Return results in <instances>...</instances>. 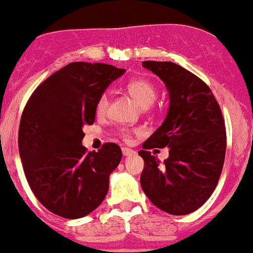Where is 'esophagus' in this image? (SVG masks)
<instances>
[{
	"instance_id": "obj_1",
	"label": "esophagus",
	"mask_w": 253,
	"mask_h": 253,
	"mask_svg": "<svg viewBox=\"0 0 253 253\" xmlns=\"http://www.w3.org/2000/svg\"><path fill=\"white\" fill-rule=\"evenodd\" d=\"M122 153H123V156H131L132 153H134V151H132L131 148L123 147V148H122Z\"/></svg>"
}]
</instances>
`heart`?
<instances>
[{"label": "heart", "mask_w": 253, "mask_h": 253, "mask_svg": "<svg viewBox=\"0 0 253 253\" xmlns=\"http://www.w3.org/2000/svg\"><path fill=\"white\" fill-rule=\"evenodd\" d=\"M126 90L129 92V95L139 103L141 107L147 108L155 102L156 97H157V90L156 87L151 84L150 82L144 79H134L131 82H129L126 84ZM108 106V95L107 93H103L101 95V97L98 98L97 103H96V114L97 116H102L105 114L106 109ZM123 136L127 137L129 136V132L126 130H124Z\"/></svg>", "instance_id": "obj_1"}]
</instances>
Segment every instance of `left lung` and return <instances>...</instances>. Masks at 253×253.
<instances>
[{"label": "left lung", "mask_w": 253, "mask_h": 253, "mask_svg": "<svg viewBox=\"0 0 253 253\" xmlns=\"http://www.w3.org/2000/svg\"><path fill=\"white\" fill-rule=\"evenodd\" d=\"M165 83L169 107L162 126L144 142L140 183L156 207L173 215L199 210L214 191L225 157L226 135L219 105L200 78L173 62H142ZM169 148L161 163L151 148Z\"/></svg>", "instance_id": "1"}]
</instances>
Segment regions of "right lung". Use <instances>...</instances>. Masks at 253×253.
I'll use <instances>...</instances> for the list:
<instances>
[{"mask_svg": "<svg viewBox=\"0 0 253 253\" xmlns=\"http://www.w3.org/2000/svg\"><path fill=\"white\" fill-rule=\"evenodd\" d=\"M124 73L109 64L73 62L30 96L18 146L31 191L49 212L78 219L105 200L122 150L108 142L98 152L87 153L83 127L93 124L98 98Z\"/></svg>", "mask_w": 253, "mask_h": 253, "instance_id": "right-lung-1", "label": "right lung"}]
</instances>
